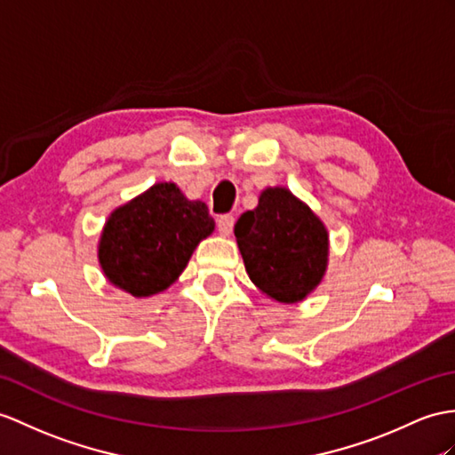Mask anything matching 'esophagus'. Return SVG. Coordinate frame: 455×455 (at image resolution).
<instances>
[{"label": "esophagus", "instance_id": "1", "mask_svg": "<svg viewBox=\"0 0 455 455\" xmlns=\"http://www.w3.org/2000/svg\"><path fill=\"white\" fill-rule=\"evenodd\" d=\"M234 224H235V218L231 214H224L218 218V231L221 235H229L231 231H234Z\"/></svg>", "mask_w": 455, "mask_h": 455}]
</instances>
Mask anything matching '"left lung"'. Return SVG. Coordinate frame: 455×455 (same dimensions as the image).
Masks as SVG:
<instances>
[{
    "label": "left lung",
    "mask_w": 455,
    "mask_h": 455,
    "mask_svg": "<svg viewBox=\"0 0 455 455\" xmlns=\"http://www.w3.org/2000/svg\"><path fill=\"white\" fill-rule=\"evenodd\" d=\"M235 239L259 290L280 303H297L316 290L328 266V231L285 187H268L259 206L241 214Z\"/></svg>",
    "instance_id": "left-lung-1"
}]
</instances>
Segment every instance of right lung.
<instances>
[{"label":"right lung","mask_w":455,"mask_h":455,"mask_svg":"<svg viewBox=\"0 0 455 455\" xmlns=\"http://www.w3.org/2000/svg\"><path fill=\"white\" fill-rule=\"evenodd\" d=\"M212 231L203 201H189L175 183H156L109 214L98 260L109 283L132 297H150L180 278Z\"/></svg>","instance_id":"add662e5"}]
</instances>
